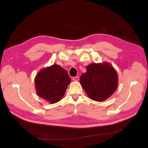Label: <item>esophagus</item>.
<instances>
[{
  "mask_svg": "<svg viewBox=\"0 0 148 148\" xmlns=\"http://www.w3.org/2000/svg\"><path fill=\"white\" fill-rule=\"evenodd\" d=\"M79 76H75V77H74L73 78V80H74V81H77L78 80H79Z\"/></svg>",
  "mask_w": 148,
  "mask_h": 148,
  "instance_id": "34e87169",
  "label": "esophagus"
}]
</instances>
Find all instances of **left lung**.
<instances>
[{"label":"left lung","mask_w":148,"mask_h":148,"mask_svg":"<svg viewBox=\"0 0 148 148\" xmlns=\"http://www.w3.org/2000/svg\"><path fill=\"white\" fill-rule=\"evenodd\" d=\"M86 69V73L80 77V82L92 100L102 102L115 92L118 75L111 65L94 63L88 65Z\"/></svg>","instance_id":"left-lung-1"}]
</instances>
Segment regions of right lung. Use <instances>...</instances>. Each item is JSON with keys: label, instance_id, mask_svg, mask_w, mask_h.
Masks as SVG:
<instances>
[{"label": "right lung", "instance_id": "add662e5", "mask_svg": "<svg viewBox=\"0 0 148 148\" xmlns=\"http://www.w3.org/2000/svg\"><path fill=\"white\" fill-rule=\"evenodd\" d=\"M70 82L67 72L55 64L40 71L35 83L38 95L53 103L62 99Z\"/></svg>", "mask_w": 148, "mask_h": 148}]
</instances>
